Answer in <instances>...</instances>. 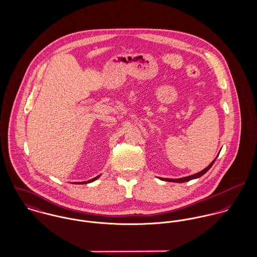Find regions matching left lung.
I'll return each mask as SVG.
<instances>
[{"instance_id": "obj_1", "label": "left lung", "mask_w": 257, "mask_h": 257, "mask_svg": "<svg viewBox=\"0 0 257 257\" xmlns=\"http://www.w3.org/2000/svg\"><path fill=\"white\" fill-rule=\"evenodd\" d=\"M216 159H217V157H216ZM216 159H214L213 161H212V163L208 166V167H206L204 170H202L201 172H198V173H196V174H193V175H191V176H187V177H183V178H179V179H168V178H159L160 180H163V181H170V182H176V183H183V182H187V181H190V180H192V179H196V178H199V177H201V176H203L212 166H213V164H214V162L216 161Z\"/></svg>"}]
</instances>
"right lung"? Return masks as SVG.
<instances>
[{
  "label": "right lung",
  "mask_w": 257,
  "mask_h": 257,
  "mask_svg": "<svg viewBox=\"0 0 257 257\" xmlns=\"http://www.w3.org/2000/svg\"><path fill=\"white\" fill-rule=\"evenodd\" d=\"M100 177V175L99 176H97V177H95V178H93V179H91V180H89V181H85V182H77V183L75 184H87V183H91V182H93V181H95V180H97L98 178Z\"/></svg>",
  "instance_id": "add662e5"
}]
</instances>
